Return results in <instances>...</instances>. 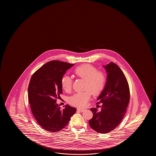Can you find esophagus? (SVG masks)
<instances>
[{"mask_svg": "<svg viewBox=\"0 0 156 156\" xmlns=\"http://www.w3.org/2000/svg\"><path fill=\"white\" fill-rule=\"evenodd\" d=\"M77 110H78V111H80V112H83V111H85V109H77Z\"/></svg>", "mask_w": 156, "mask_h": 156, "instance_id": "obj_1", "label": "esophagus"}]
</instances>
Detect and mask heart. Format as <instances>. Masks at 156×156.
Listing matches in <instances>:
<instances>
[{"label": "heart", "instance_id": "1", "mask_svg": "<svg viewBox=\"0 0 156 156\" xmlns=\"http://www.w3.org/2000/svg\"><path fill=\"white\" fill-rule=\"evenodd\" d=\"M74 73L77 77L85 80V89L88 90L73 95L70 98V102L75 107L83 108L90 98V93L95 96L102 93L105 87L106 78L104 73L98 71L95 66L90 64H83L77 66ZM72 85L71 78L68 76L62 77L61 86L66 92L70 91Z\"/></svg>", "mask_w": 156, "mask_h": 156}]
</instances>
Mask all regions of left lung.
I'll list each match as a JSON object with an SVG mask.
<instances>
[{
    "mask_svg": "<svg viewBox=\"0 0 156 156\" xmlns=\"http://www.w3.org/2000/svg\"><path fill=\"white\" fill-rule=\"evenodd\" d=\"M103 66L107 71V81L96 103H102L101 111L98 112L96 108L90 109L93 116L89 124L97 132L105 134L122 122L129 102L130 92L126 77L117 64L110 62Z\"/></svg>",
    "mask_w": 156,
    "mask_h": 156,
    "instance_id": "1",
    "label": "left lung"
}]
</instances>
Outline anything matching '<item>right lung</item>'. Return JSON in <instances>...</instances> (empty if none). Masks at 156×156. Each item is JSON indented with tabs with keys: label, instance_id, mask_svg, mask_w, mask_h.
<instances>
[{
	"label": "right lung",
	"instance_id": "1",
	"mask_svg": "<svg viewBox=\"0 0 156 156\" xmlns=\"http://www.w3.org/2000/svg\"><path fill=\"white\" fill-rule=\"evenodd\" d=\"M74 64L60 61L47 62L33 74L28 86V98L34 118L45 130L56 132L68 125L77 109L69 105L61 109L56 99L62 94L61 79Z\"/></svg>",
	"mask_w": 156,
	"mask_h": 156
}]
</instances>
